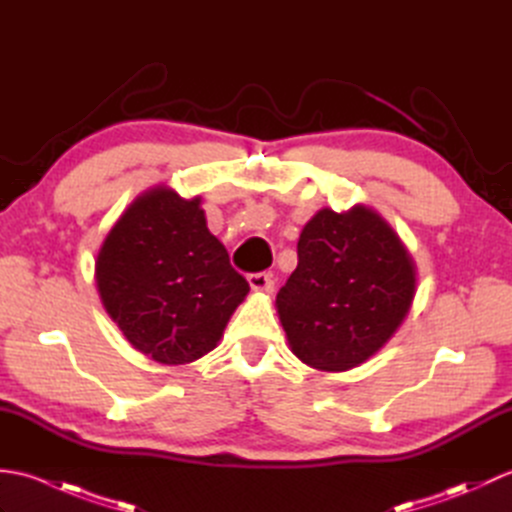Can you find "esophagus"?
Listing matches in <instances>:
<instances>
[{
  "instance_id": "esophagus-1",
  "label": "esophagus",
  "mask_w": 512,
  "mask_h": 512,
  "mask_svg": "<svg viewBox=\"0 0 512 512\" xmlns=\"http://www.w3.org/2000/svg\"><path fill=\"white\" fill-rule=\"evenodd\" d=\"M248 284L253 290H259V292H270L275 288V279L270 273H250L248 275Z\"/></svg>"
}]
</instances>
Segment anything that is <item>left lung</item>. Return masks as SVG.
<instances>
[{
	"instance_id": "1",
	"label": "left lung",
	"mask_w": 512,
	"mask_h": 512,
	"mask_svg": "<svg viewBox=\"0 0 512 512\" xmlns=\"http://www.w3.org/2000/svg\"><path fill=\"white\" fill-rule=\"evenodd\" d=\"M299 264L277 292L290 350L323 372H345L383 347L416 295V268L383 217L367 206L321 209L303 226Z\"/></svg>"
}]
</instances>
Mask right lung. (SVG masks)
Listing matches in <instances>:
<instances>
[{
	"label": "right lung",
	"instance_id": "right-lung-1",
	"mask_svg": "<svg viewBox=\"0 0 512 512\" xmlns=\"http://www.w3.org/2000/svg\"><path fill=\"white\" fill-rule=\"evenodd\" d=\"M200 198L167 187L129 204L96 257L107 314L138 352L184 365L211 352L248 295V281L206 228Z\"/></svg>",
	"mask_w": 512,
	"mask_h": 512
}]
</instances>
